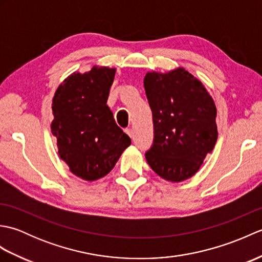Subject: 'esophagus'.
I'll return each mask as SVG.
<instances>
[{
    "mask_svg": "<svg viewBox=\"0 0 262 262\" xmlns=\"http://www.w3.org/2000/svg\"><path fill=\"white\" fill-rule=\"evenodd\" d=\"M125 133L129 137H133V135H134V133H133V129H130V128H127V129H125Z\"/></svg>",
    "mask_w": 262,
    "mask_h": 262,
    "instance_id": "obj_1",
    "label": "esophagus"
}]
</instances>
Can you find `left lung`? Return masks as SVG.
I'll use <instances>...</instances> for the list:
<instances>
[{
  "label": "left lung",
  "mask_w": 262,
  "mask_h": 262,
  "mask_svg": "<svg viewBox=\"0 0 262 262\" xmlns=\"http://www.w3.org/2000/svg\"><path fill=\"white\" fill-rule=\"evenodd\" d=\"M144 88L154 125L147 163L164 180H187L197 173L216 144L214 100L202 81L183 68L147 72Z\"/></svg>",
  "instance_id": "1"
}]
</instances>
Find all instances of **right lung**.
Listing matches in <instances>:
<instances>
[{
    "label": "right lung",
    "instance_id": "add662e5",
    "mask_svg": "<svg viewBox=\"0 0 262 262\" xmlns=\"http://www.w3.org/2000/svg\"><path fill=\"white\" fill-rule=\"evenodd\" d=\"M115 74L116 69L97 65L83 74L74 72L53 98L51 128L58 155L72 173L85 181L107 176L130 145L107 104Z\"/></svg>",
    "mask_w": 262,
    "mask_h": 262
}]
</instances>
